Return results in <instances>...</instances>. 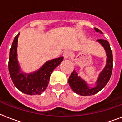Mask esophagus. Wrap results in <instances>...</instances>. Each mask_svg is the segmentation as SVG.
<instances>
[{"label":"esophagus","mask_w":122,"mask_h":122,"mask_svg":"<svg viewBox=\"0 0 122 122\" xmlns=\"http://www.w3.org/2000/svg\"><path fill=\"white\" fill-rule=\"evenodd\" d=\"M71 55V52L68 50H66V51H65L64 52H63V56L65 57V59H67V58H68Z\"/></svg>","instance_id":"obj_1"}]
</instances>
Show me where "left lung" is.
Here are the masks:
<instances>
[{"label": "left lung", "instance_id": "obj_1", "mask_svg": "<svg viewBox=\"0 0 122 122\" xmlns=\"http://www.w3.org/2000/svg\"><path fill=\"white\" fill-rule=\"evenodd\" d=\"M95 30L97 32L102 33L98 28H94ZM97 41L99 42L106 51L107 60L106 65L102 71L99 75L98 79L96 81V85L94 87H89L86 82L80 76H78V73L73 70L71 74L69 77L68 83L73 92L77 94L86 96H91L101 91L107 84L110 79L113 70V54L109 42L104 39H98Z\"/></svg>", "mask_w": 122, "mask_h": 122}]
</instances>
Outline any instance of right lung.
<instances>
[{"label":"right lung","mask_w":122,"mask_h":122,"mask_svg":"<svg viewBox=\"0 0 122 122\" xmlns=\"http://www.w3.org/2000/svg\"><path fill=\"white\" fill-rule=\"evenodd\" d=\"M19 33L14 37L9 52L8 68L15 87L21 92L28 95L41 94L47 87L51 75L63 61V57L47 61L35 72L26 74L21 72L17 59V46Z\"/></svg>","instance_id":"obj_1"}]
</instances>
